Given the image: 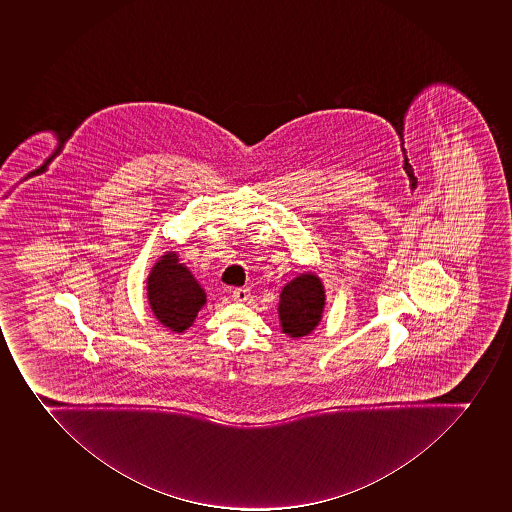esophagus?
<instances>
[{
  "instance_id": "1",
  "label": "esophagus",
  "mask_w": 512,
  "mask_h": 512,
  "mask_svg": "<svg viewBox=\"0 0 512 512\" xmlns=\"http://www.w3.org/2000/svg\"><path fill=\"white\" fill-rule=\"evenodd\" d=\"M233 301H237V303H243V301L248 300L250 298V288H235L232 292Z\"/></svg>"
}]
</instances>
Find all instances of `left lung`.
<instances>
[{
    "mask_svg": "<svg viewBox=\"0 0 512 512\" xmlns=\"http://www.w3.org/2000/svg\"><path fill=\"white\" fill-rule=\"evenodd\" d=\"M324 305L323 282L314 272H303L290 280L280 292L282 332L293 339L311 334L323 318Z\"/></svg>",
    "mask_w": 512,
    "mask_h": 512,
    "instance_id": "1",
    "label": "left lung"
}]
</instances>
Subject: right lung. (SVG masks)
I'll return each instance as SVG.
<instances>
[{
	"label": "right lung",
	"mask_w": 512,
	"mask_h": 512,
	"mask_svg": "<svg viewBox=\"0 0 512 512\" xmlns=\"http://www.w3.org/2000/svg\"><path fill=\"white\" fill-rule=\"evenodd\" d=\"M147 300L157 321L180 334L193 326L199 310L206 305V293L188 267L180 264L178 254L168 251L147 277Z\"/></svg>",
	"instance_id": "obj_1"
}]
</instances>
